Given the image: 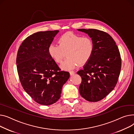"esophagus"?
<instances>
[{"instance_id": "1", "label": "esophagus", "mask_w": 134, "mask_h": 134, "mask_svg": "<svg viewBox=\"0 0 134 134\" xmlns=\"http://www.w3.org/2000/svg\"><path fill=\"white\" fill-rule=\"evenodd\" d=\"M69 73H70V75L71 76H72V75H74L75 74V72L74 71H71L69 72Z\"/></svg>"}]
</instances>
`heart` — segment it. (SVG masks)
Listing matches in <instances>:
<instances>
[{
    "mask_svg": "<svg viewBox=\"0 0 134 134\" xmlns=\"http://www.w3.org/2000/svg\"><path fill=\"white\" fill-rule=\"evenodd\" d=\"M58 43L59 45H50L48 52L57 63H62L67 55L68 57L60 65V68L64 70L73 69L78 64L83 65L87 63L95 49V44L91 38L82 37L72 32L62 35L58 39Z\"/></svg>",
    "mask_w": 134,
    "mask_h": 134,
    "instance_id": "b5f03b06",
    "label": "heart"
}]
</instances>
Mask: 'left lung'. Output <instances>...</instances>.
Instances as JSON below:
<instances>
[{"instance_id": "left-lung-1", "label": "left lung", "mask_w": 134, "mask_h": 134, "mask_svg": "<svg viewBox=\"0 0 134 134\" xmlns=\"http://www.w3.org/2000/svg\"><path fill=\"white\" fill-rule=\"evenodd\" d=\"M77 30L87 34L95 44L91 59L77 72L82 78L80 95L88 101L98 102L105 97L117 83L121 69L120 53L113 38L104 31Z\"/></svg>"}]
</instances>
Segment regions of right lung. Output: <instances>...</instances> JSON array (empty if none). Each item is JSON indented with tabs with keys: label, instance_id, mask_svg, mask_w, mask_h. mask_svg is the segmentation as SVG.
Instances as JSON below:
<instances>
[{
	"label": "right lung",
	"instance_id": "add662e5",
	"mask_svg": "<svg viewBox=\"0 0 134 134\" xmlns=\"http://www.w3.org/2000/svg\"><path fill=\"white\" fill-rule=\"evenodd\" d=\"M58 30L40 31L27 37L18 51L16 63L23 89L37 103L51 105L60 98L70 74L60 71L48 48Z\"/></svg>",
	"mask_w": 134,
	"mask_h": 134
}]
</instances>
